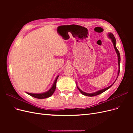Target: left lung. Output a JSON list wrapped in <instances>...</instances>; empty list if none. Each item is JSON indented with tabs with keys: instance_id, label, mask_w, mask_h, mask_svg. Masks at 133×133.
<instances>
[{
	"instance_id": "1",
	"label": "left lung",
	"mask_w": 133,
	"mask_h": 133,
	"mask_svg": "<svg viewBox=\"0 0 133 133\" xmlns=\"http://www.w3.org/2000/svg\"><path fill=\"white\" fill-rule=\"evenodd\" d=\"M108 38L111 39V41L112 43V44H113V45H114V49L115 50V51H116V53L117 54V55H118V76L117 78H116V80L117 79L118 77V75H119V72H120V53H119V50H118L117 48H116V40H115V38L114 37V35L112 34L111 33H109L108 34ZM116 81V80H115ZM115 82L112 83L111 85H110L109 87H108L106 88H104V89H103L102 90H98L96 92H92V93H87V92H84L83 91H82L81 89H79V88L77 86V84H76V87H77L78 90L80 91V92H81V93L84 95H86V96H96V95H98L100 94H102V92H104L105 91L107 90L108 89H109V88L113 85V84H114Z\"/></svg>"
}]
</instances>
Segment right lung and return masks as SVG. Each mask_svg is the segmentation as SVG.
I'll use <instances>...</instances> for the list:
<instances>
[{
	"instance_id": "add662e5",
	"label": "right lung",
	"mask_w": 133,
	"mask_h": 133,
	"mask_svg": "<svg viewBox=\"0 0 133 133\" xmlns=\"http://www.w3.org/2000/svg\"><path fill=\"white\" fill-rule=\"evenodd\" d=\"M59 77V75H58L57 76V78H56L55 81L53 84V85L51 87L50 89L46 91V92H43V93H29V92H26L28 94H29V95L33 96L34 98H37V99H45V98H49L50 96H51L53 94L55 90L56 89V84H57V79Z\"/></svg>"
}]
</instances>
